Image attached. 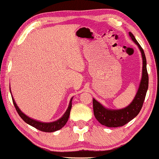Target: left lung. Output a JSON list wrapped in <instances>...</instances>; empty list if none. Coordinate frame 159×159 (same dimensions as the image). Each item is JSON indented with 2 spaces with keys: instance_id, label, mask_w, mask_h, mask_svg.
Segmentation results:
<instances>
[{
  "instance_id": "8db88e82",
  "label": "left lung",
  "mask_w": 159,
  "mask_h": 159,
  "mask_svg": "<svg viewBox=\"0 0 159 159\" xmlns=\"http://www.w3.org/2000/svg\"><path fill=\"white\" fill-rule=\"evenodd\" d=\"M131 39L138 45L140 53H141L142 62V75L141 79L138 87L137 93L133 98L132 102L128 106L121 109H110L106 108L97 100L93 98V113L96 119L102 125L107 127L115 128L123 126L131 121L132 119L139 114L145 99L146 94L148 90L149 77L147 70V60L143 48L138 43L135 37L131 32L129 33Z\"/></svg>"
}]
</instances>
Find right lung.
<instances>
[{
    "label": "right lung",
    "mask_w": 159,
    "mask_h": 159,
    "mask_svg": "<svg viewBox=\"0 0 159 159\" xmlns=\"http://www.w3.org/2000/svg\"><path fill=\"white\" fill-rule=\"evenodd\" d=\"M10 90V93H11V90ZM12 102H13L14 104V106H15L16 111H17L18 114L21 118L22 119L25 123L29 124L31 126L36 128V129L38 130L42 131V132H56V131L60 130V129H62L64 125H66V123H67L69 120V114H70V111L71 108H72V98L73 97L71 98L70 102H69V106L67 110L66 111V112L64 113V114L61 116L60 119H58L57 120L54 122H50V123H45V122H41L39 121V120H36L33 119V118L29 117L28 116H27L26 114H24V113L19 109V107H18L17 104H16V101L14 100L13 97H12Z\"/></svg>",
    "instance_id": "obj_1"
}]
</instances>
